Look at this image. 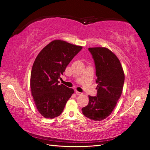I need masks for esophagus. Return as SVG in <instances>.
<instances>
[{"label":"esophagus","instance_id":"esophagus-1","mask_svg":"<svg viewBox=\"0 0 150 150\" xmlns=\"http://www.w3.org/2000/svg\"><path fill=\"white\" fill-rule=\"evenodd\" d=\"M76 94H77V95H82V93H80V92H79V91H76Z\"/></svg>","mask_w":150,"mask_h":150}]
</instances>
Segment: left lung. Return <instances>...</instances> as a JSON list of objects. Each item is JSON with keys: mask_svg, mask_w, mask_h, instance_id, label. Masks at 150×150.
I'll list each match as a JSON object with an SVG mask.
<instances>
[{"mask_svg": "<svg viewBox=\"0 0 150 150\" xmlns=\"http://www.w3.org/2000/svg\"><path fill=\"white\" fill-rule=\"evenodd\" d=\"M96 68V96H89L87 106L82 108L83 115L94 121L106 119L115 108L125 82V74L120 60L105 47L88 49Z\"/></svg>", "mask_w": 150, "mask_h": 150, "instance_id": "obj_1", "label": "left lung"}]
</instances>
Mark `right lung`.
<instances>
[{
    "label": "right lung",
    "mask_w": 150,
    "mask_h": 150,
    "mask_svg": "<svg viewBox=\"0 0 150 150\" xmlns=\"http://www.w3.org/2000/svg\"><path fill=\"white\" fill-rule=\"evenodd\" d=\"M78 46L55 40L39 52L30 74V88L38 110L46 118L59 116L74 90L59 85L67 65L82 49Z\"/></svg>",
    "instance_id": "1"
}]
</instances>
